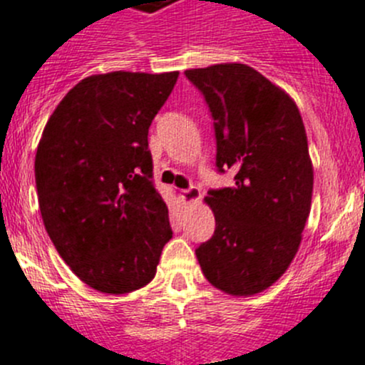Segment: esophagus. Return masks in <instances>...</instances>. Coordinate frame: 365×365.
<instances>
[{
  "label": "esophagus",
  "instance_id": "1",
  "mask_svg": "<svg viewBox=\"0 0 365 365\" xmlns=\"http://www.w3.org/2000/svg\"><path fill=\"white\" fill-rule=\"evenodd\" d=\"M182 198L184 202L191 204V202H197L200 198V190L197 186H190L186 190H182Z\"/></svg>",
  "mask_w": 365,
  "mask_h": 365
}]
</instances>
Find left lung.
Returning <instances> with one entry per match:
<instances>
[{
  "mask_svg": "<svg viewBox=\"0 0 365 365\" xmlns=\"http://www.w3.org/2000/svg\"><path fill=\"white\" fill-rule=\"evenodd\" d=\"M215 120L216 167L234 186L209 190L215 234L195 250L205 279L250 297L289 268L310 212L314 172L294 101L245 63L190 68Z\"/></svg>",
  "mask_w": 365,
  "mask_h": 365,
  "instance_id": "left-lung-1",
  "label": "left lung"
}]
</instances>
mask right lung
Returning <instances> with one entry per match:
<instances>
[{
    "mask_svg": "<svg viewBox=\"0 0 365 365\" xmlns=\"http://www.w3.org/2000/svg\"><path fill=\"white\" fill-rule=\"evenodd\" d=\"M178 76H88L60 101L38 142L35 182L46 230L65 264L101 293L147 286L172 237L147 136Z\"/></svg>",
    "mask_w": 365,
    "mask_h": 365,
    "instance_id": "1",
    "label": "right lung"
}]
</instances>
